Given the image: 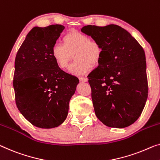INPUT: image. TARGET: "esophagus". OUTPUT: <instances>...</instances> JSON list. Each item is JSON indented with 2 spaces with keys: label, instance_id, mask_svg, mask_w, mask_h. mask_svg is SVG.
<instances>
[{
  "label": "esophagus",
  "instance_id": "esophagus-1",
  "mask_svg": "<svg viewBox=\"0 0 160 160\" xmlns=\"http://www.w3.org/2000/svg\"><path fill=\"white\" fill-rule=\"evenodd\" d=\"M79 80L81 81V82H87L88 78L85 77H81V78H79Z\"/></svg>",
  "mask_w": 160,
  "mask_h": 160
}]
</instances>
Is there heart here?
I'll use <instances>...</instances> for the list:
<instances>
[{
    "label": "heart",
    "mask_w": 160,
    "mask_h": 160,
    "mask_svg": "<svg viewBox=\"0 0 160 160\" xmlns=\"http://www.w3.org/2000/svg\"><path fill=\"white\" fill-rule=\"evenodd\" d=\"M102 52L103 49L98 42L77 31L66 34L63 37V44H54L51 50L52 58L62 70L68 68L74 54L76 61L69 68V72L78 75L88 72L91 65H97Z\"/></svg>",
    "instance_id": "heart-1"
}]
</instances>
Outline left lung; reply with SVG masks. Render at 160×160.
<instances>
[{
	"label": "left lung",
	"mask_w": 160,
	"mask_h": 160,
	"mask_svg": "<svg viewBox=\"0 0 160 160\" xmlns=\"http://www.w3.org/2000/svg\"><path fill=\"white\" fill-rule=\"evenodd\" d=\"M81 32L103 49L98 67L88 76L95 115L109 127L132 125L142 114L148 96L144 49L117 25H88Z\"/></svg>",
	"instance_id": "8db88e82"
}]
</instances>
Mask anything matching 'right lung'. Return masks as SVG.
<instances>
[{
  "instance_id": "add662e5",
  "label": "right lung",
  "mask_w": 160,
  "mask_h": 160,
  "mask_svg": "<svg viewBox=\"0 0 160 160\" xmlns=\"http://www.w3.org/2000/svg\"><path fill=\"white\" fill-rule=\"evenodd\" d=\"M65 27H34L16 54L13 85L16 104L37 127L51 128L64 122L79 80L56 65L52 47Z\"/></svg>"
}]
</instances>
